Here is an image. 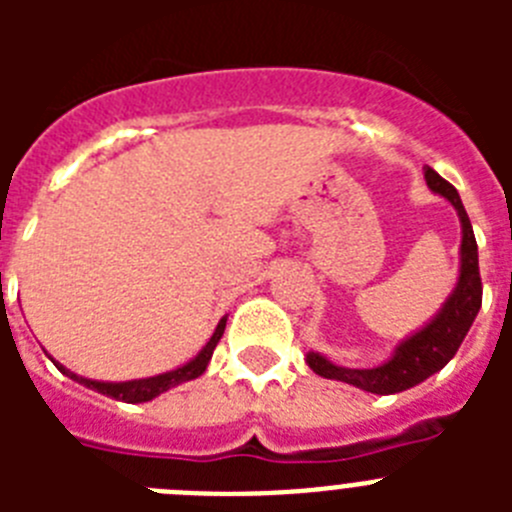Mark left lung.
<instances>
[{
    "instance_id": "8db88e82",
    "label": "left lung",
    "mask_w": 512,
    "mask_h": 512,
    "mask_svg": "<svg viewBox=\"0 0 512 512\" xmlns=\"http://www.w3.org/2000/svg\"><path fill=\"white\" fill-rule=\"evenodd\" d=\"M425 184L433 194H441L449 200L451 207L459 215L461 223V246H459V277L451 295L441 305V310L433 315L423 328L402 338L395 346L392 356L372 369H351V366H338L328 356L310 351L307 366L312 372L325 379L354 384L359 390L372 392V395H397L402 390H410L415 384L425 382L443 366L454 359L461 341L472 328L482 307V279H479V256L474 230L469 223V215L461 205V197L446 179L436 174L431 166H425Z\"/></svg>"
}]
</instances>
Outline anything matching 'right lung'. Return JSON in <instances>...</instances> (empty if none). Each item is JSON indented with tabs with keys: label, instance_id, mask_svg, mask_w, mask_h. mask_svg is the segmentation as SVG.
<instances>
[{
	"label": "right lung",
	"instance_id": "obj_1",
	"mask_svg": "<svg viewBox=\"0 0 512 512\" xmlns=\"http://www.w3.org/2000/svg\"><path fill=\"white\" fill-rule=\"evenodd\" d=\"M225 323H228V315H225V318H220V323H217V328H215V333L210 336V341L202 346V351L194 356V359H189L187 364H182V366H176V369H171V372L156 374V377L128 379V382H99V379H87V377H81V374L71 372V369H66L63 364H58L51 354H48V359H51L53 364H56L63 374H66V377L74 379V382H79V384H84V387H89V390L99 392V395L115 397V400H122V402H133L135 405V402H148V400H153V397L174 390V387H179V384L192 382V379L202 377L207 369V364H210L212 351H215L217 341L223 338Z\"/></svg>",
	"mask_w": 512,
	"mask_h": 512
}]
</instances>
